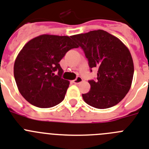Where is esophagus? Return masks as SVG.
<instances>
[{"label":"esophagus","mask_w":149,"mask_h":149,"mask_svg":"<svg viewBox=\"0 0 149 149\" xmlns=\"http://www.w3.org/2000/svg\"><path fill=\"white\" fill-rule=\"evenodd\" d=\"M83 81V79H82V77H77L75 80H74L73 83L75 84H78L81 83Z\"/></svg>","instance_id":"esophagus-1"}]
</instances>
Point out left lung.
<instances>
[{
  "label": "left lung",
  "instance_id": "8db88e82",
  "mask_svg": "<svg viewBox=\"0 0 149 149\" xmlns=\"http://www.w3.org/2000/svg\"><path fill=\"white\" fill-rule=\"evenodd\" d=\"M72 38L84 51L90 68L98 69L96 81H89L90 91L82 94L85 102L100 109L119 103L131 87L134 72L132 56L127 46L100 29L72 35Z\"/></svg>",
  "mask_w": 149,
  "mask_h": 149
}]
</instances>
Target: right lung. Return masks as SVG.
Instances as JSON below:
<instances>
[{"label":"right lung","mask_w":149,"mask_h":149,"mask_svg":"<svg viewBox=\"0 0 149 149\" xmlns=\"http://www.w3.org/2000/svg\"><path fill=\"white\" fill-rule=\"evenodd\" d=\"M71 38L39 35L26 43L18 54L14 77L21 95L31 105L45 109L64 100L69 81L61 77L63 70L59 62L69 49L78 47Z\"/></svg>","instance_id":"obj_1"}]
</instances>
